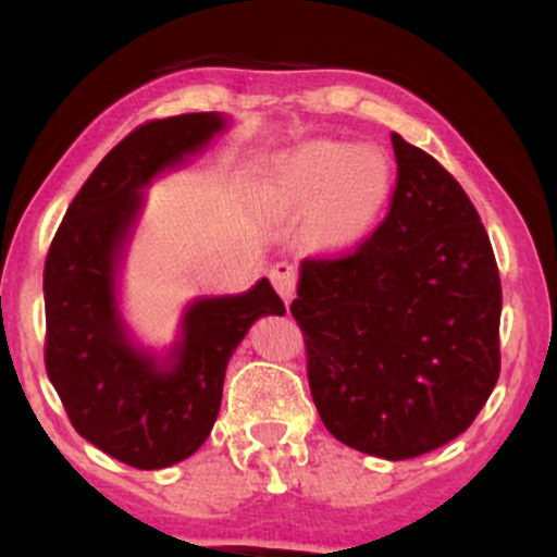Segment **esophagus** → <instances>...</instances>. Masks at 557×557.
<instances>
[{
	"label": "esophagus",
	"instance_id": "1",
	"mask_svg": "<svg viewBox=\"0 0 557 557\" xmlns=\"http://www.w3.org/2000/svg\"><path fill=\"white\" fill-rule=\"evenodd\" d=\"M270 280L274 290L283 296V300H290L296 296V287H298V267L293 264V261H277V264L270 270Z\"/></svg>",
	"mask_w": 557,
	"mask_h": 557
}]
</instances>
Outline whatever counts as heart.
<instances>
[{
	"instance_id": "1",
	"label": "heart",
	"mask_w": 557,
	"mask_h": 557,
	"mask_svg": "<svg viewBox=\"0 0 557 557\" xmlns=\"http://www.w3.org/2000/svg\"><path fill=\"white\" fill-rule=\"evenodd\" d=\"M277 188L285 201L314 203L319 225L335 240H348L367 230L389 190V162L376 149L350 151L343 144H306L290 151L277 170Z\"/></svg>"
}]
</instances>
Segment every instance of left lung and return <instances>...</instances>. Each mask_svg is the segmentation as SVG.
I'll return each instance as SVG.
<instances>
[{"mask_svg": "<svg viewBox=\"0 0 557 557\" xmlns=\"http://www.w3.org/2000/svg\"><path fill=\"white\" fill-rule=\"evenodd\" d=\"M385 220L300 261L290 314L332 437L387 461L471 426L500 376V272L474 203L437 159L393 133Z\"/></svg>", "mask_w": 557, "mask_h": 557, "instance_id": "1", "label": "left lung"}]
</instances>
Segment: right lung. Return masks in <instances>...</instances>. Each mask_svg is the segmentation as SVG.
Segmentation results:
<instances>
[{
  "label": "right lung",
  "mask_w": 557,
  "mask_h": 557,
  "mask_svg": "<svg viewBox=\"0 0 557 557\" xmlns=\"http://www.w3.org/2000/svg\"><path fill=\"white\" fill-rule=\"evenodd\" d=\"M220 114L149 120L99 162L57 227L44 264V363L81 437L133 469H164L194 456L212 432L225 369L248 327L285 314L270 280L240 296L201 298L185 311L170 363L133 348L114 309V267L159 170L201 149Z\"/></svg>",
  "instance_id": "add662e5"
}]
</instances>
